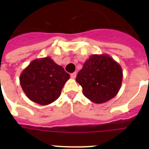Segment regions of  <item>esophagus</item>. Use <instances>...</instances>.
<instances>
[{
	"label": "esophagus",
	"instance_id": "esophagus-1",
	"mask_svg": "<svg viewBox=\"0 0 149 149\" xmlns=\"http://www.w3.org/2000/svg\"><path fill=\"white\" fill-rule=\"evenodd\" d=\"M70 77H71V78H72V79H75L76 77H77V72H72V73H71V74H70Z\"/></svg>",
	"mask_w": 149,
	"mask_h": 149
}]
</instances>
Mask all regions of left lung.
I'll return each instance as SVG.
<instances>
[{
  "label": "left lung",
  "instance_id": "1",
  "mask_svg": "<svg viewBox=\"0 0 149 149\" xmlns=\"http://www.w3.org/2000/svg\"><path fill=\"white\" fill-rule=\"evenodd\" d=\"M120 65L107 55H92L84 64L76 80L91 101L101 104L118 94L122 83Z\"/></svg>",
  "mask_w": 149,
  "mask_h": 149
}]
</instances>
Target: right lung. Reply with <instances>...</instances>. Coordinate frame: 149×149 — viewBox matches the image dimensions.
Masks as SVG:
<instances>
[{
	"label": "right lung",
	"instance_id": "right-lung-1",
	"mask_svg": "<svg viewBox=\"0 0 149 149\" xmlns=\"http://www.w3.org/2000/svg\"><path fill=\"white\" fill-rule=\"evenodd\" d=\"M70 74L50 57L35 59L20 76V84L31 101L47 105L58 98Z\"/></svg>",
	"mask_w": 149,
	"mask_h": 149
}]
</instances>
